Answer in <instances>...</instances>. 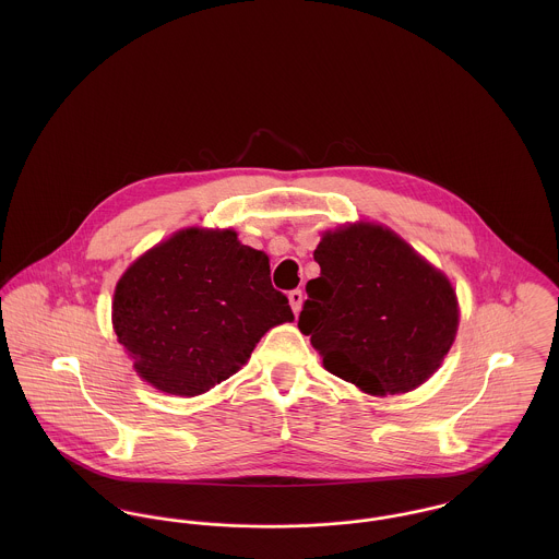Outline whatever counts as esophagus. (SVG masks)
<instances>
[{
  "instance_id": "34e87169",
  "label": "esophagus",
  "mask_w": 559,
  "mask_h": 559,
  "mask_svg": "<svg viewBox=\"0 0 559 559\" xmlns=\"http://www.w3.org/2000/svg\"><path fill=\"white\" fill-rule=\"evenodd\" d=\"M288 301H290L293 312H295V314H299L301 304H304V293H301V290H290V293H288Z\"/></svg>"
}]
</instances>
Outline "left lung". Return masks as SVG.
<instances>
[{"label":"left lung","instance_id":"left-lung-1","mask_svg":"<svg viewBox=\"0 0 559 559\" xmlns=\"http://www.w3.org/2000/svg\"><path fill=\"white\" fill-rule=\"evenodd\" d=\"M299 314L322 366L366 394H404L448 355L459 304L448 277L372 224L324 233Z\"/></svg>","mask_w":559,"mask_h":559}]
</instances>
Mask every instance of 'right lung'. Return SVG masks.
Segmentation results:
<instances>
[{
  "mask_svg": "<svg viewBox=\"0 0 559 559\" xmlns=\"http://www.w3.org/2000/svg\"><path fill=\"white\" fill-rule=\"evenodd\" d=\"M114 329L138 374L198 396L233 377L260 337L295 319L266 253L233 230L189 228L146 251L116 286Z\"/></svg>",
  "mask_w": 559,
  "mask_h": 559,
  "instance_id": "add662e5",
  "label": "right lung"
}]
</instances>
